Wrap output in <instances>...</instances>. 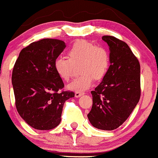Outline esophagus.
<instances>
[{
  "mask_svg": "<svg viewBox=\"0 0 158 158\" xmlns=\"http://www.w3.org/2000/svg\"><path fill=\"white\" fill-rule=\"evenodd\" d=\"M83 94H85V92H83V91H76L75 92V97L79 98L81 95H83Z\"/></svg>",
  "mask_w": 158,
  "mask_h": 158,
  "instance_id": "1",
  "label": "esophagus"
}]
</instances>
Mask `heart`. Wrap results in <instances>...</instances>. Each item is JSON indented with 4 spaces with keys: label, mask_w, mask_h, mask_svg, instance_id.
Wrapping results in <instances>:
<instances>
[{
    "label": "heart",
    "mask_w": 158,
    "mask_h": 158,
    "mask_svg": "<svg viewBox=\"0 0 158 158\" xmlns=\"http://www.w3.org/2000/svg\"><path fill=\"white\" fill-rule=\"evenodd\" d=\"M67 58L60 56L54 60L56 73L64 81H69L74 72V67L80 65L81 75L68 85L72 91H81L91 87L93 80H102L110 67V55L103 46L88 40L75 42L67 52Z\"/></svg>",
    "instance_id": "obj_1"
}]
</instances>
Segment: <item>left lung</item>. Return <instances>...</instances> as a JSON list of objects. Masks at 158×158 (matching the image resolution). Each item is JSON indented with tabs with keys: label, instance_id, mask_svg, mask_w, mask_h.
Masks as SVG:
<instances>
[{
	"label": "left lung",
	"instance_id": "obj_1",
	"mask_svg": "<svg viewBox=\"0 0 158 158\" xmlns=\"http://www.w3.org/2000/svg\"><path fill=\"white\" fill-rule=\"evenodd\" d=\"M102 40L109 46L110 67L91 91L93 105L88 114L91 125L102 130H113L128 118L140 98V66L125 42L111 35Z\"/></svg>",
	"mask_w": 158,
	"mask_h": 158
}]
</instances>
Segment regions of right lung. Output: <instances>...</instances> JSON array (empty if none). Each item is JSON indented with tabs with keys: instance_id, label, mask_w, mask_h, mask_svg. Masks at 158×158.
<instances>
[{
	"instance_id": "obj_1",
	"label": "right lung",
	"mask_w": 158,
	"mask_h": 158,
	"mask_svg": "<svg viewBox=\"0 0 158 158\" xmlns=\"http://www.w3.org/2000/svg\"><path fill=\"white\" fill-rule=\"evenodd\" d=\"M65 47L62 40L43 39L22 49L15 64L11 81L16 109L35 130L57 127L64 102L74 97L73 91H60L64 84L53 67Z\"/></svg>"
}]
</instances>
